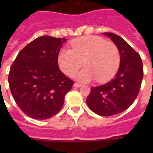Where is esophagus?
Instances as JSON below:
<instances>
[{"mask_svg":"<svg viewBox=\"0 0 153 153\" xmlns=\"http://www.w3.org/2000/svg\"><path fill=\"white\" fill-rule=\"evenodd\" d=\"M82 86V84L77 83V82H75V83L74 84V87H81Z\"/></svg>","mask_w":153,"mask_h":153,"instance_id":"esophagus-1","label":"esophagus"}]
</instances>
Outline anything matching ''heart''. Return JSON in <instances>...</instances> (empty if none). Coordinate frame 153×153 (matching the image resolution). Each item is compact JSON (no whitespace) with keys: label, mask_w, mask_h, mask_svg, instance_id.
I'll return each mask as SVG.
<instances>
[{"label":"heart","mask_w":153,"mask_h":153,"mask_svg":"<svg viewBox=\"0 0 153 153\" xmlns=\"http://www.w3.org/2000/svg\"><path fill=\"white\" fill-rule=\"evenodd\" d=\"M71 48L61 49L58 55V64L67 76H73L82 62L85 68L74 75L82 82H90L95 79L100 82H107L118 70L121 55L118 48L113 42L89 36L73 40Z\"/></svg>","instance_id":"obj_1"}]
</instances>
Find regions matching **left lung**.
Listing matches in <instances>:
<instances>
[{
	"mask_svg": "<svg viewBox=\"0 0 153 153\" xmlns=\"http://www.w3.org/2000/svg\"><path fill=\"white\" fill-rule=\"evenodd\" d=\"M118 48L121 62L118 71L107 83L91 87L86 98L89 108L101 116H113L127 109L135 101L143 79L141 58L121 37L104 32Z\"/></svg>",
	"mask_w": 153,
	"mask_h": 153,
	"instance_id": "obj_1",
	"label": "left lung"
}]
</instances>
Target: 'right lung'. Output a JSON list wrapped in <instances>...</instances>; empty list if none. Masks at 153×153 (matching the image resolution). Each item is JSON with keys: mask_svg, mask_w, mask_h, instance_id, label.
I'll use <instances>...</instances> for the list:
<instances>
[{"mask_svg": "<svg viewBox=\"0 0 153 153\" xmlns=\"http://www.w3.org/2000/svg\"><path fill=\"white\" fill-rule=\"evenodd\" d=\"M66 41L38 37L20 51L11 67V93L20 109L32 118L45 120L55 115L74 84L58 64V55Z\"/></svg>", "mask_w": 153, "mask_h": 153, "instance_id": "add662e5", "label": "right lung"}]
</instances>
